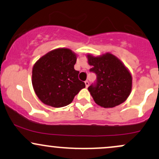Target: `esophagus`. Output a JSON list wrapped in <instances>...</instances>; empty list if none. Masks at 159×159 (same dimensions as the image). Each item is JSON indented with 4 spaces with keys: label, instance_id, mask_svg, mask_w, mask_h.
I'll list each match as a JSON object with an SVG mask.
<instances>
[{
    "label": "esophagus",
    "instance_id": "34e87169",
    "mask_svg": "<svg viewBox=\"0 0 159 159\" xmlns=\"http://www.w3.org/2000/svg\"><path fill=\"white\" fill-rule=\"evenodd\" d=\"M85 85H86V87H89V85H90V83H89V81H86L85 82Z\"/></svg>",
    "mask_w": 159,
    "mask_h": 159
}]
</instances>
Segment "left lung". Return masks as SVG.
<instances>
[{
    "mask_svg": "<svg viewBox=\"0 0 159 159\" xmlns=\"http://www.w3.org/2000/svg\"><path fill=\"white\" fill-rule=\"evenodd\" d=\"M87 57L93 66L90 71L97 76L96 84L88 87L95 102L105 108L124 102L132 91V77L123 62L111 53Z\"/></svg>",
    "mask_w": 159,
    "mask_h": 159,
    "instance_id": "8db88e82",
    "label": "left lung"
}]
</instances>
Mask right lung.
<instances>
[{
  "instance_id": "1",
  "label": "right lung",
  "mask_w": 159,
  "mask_h": 159,
  "mask_svg": "<svg viewBox=\"0 0 159 159\" xmlns=\"http://www.w3.org/2000/svg\"><path fill=\"white\" fill-rule=\"evenodd\" d=\"M77 54L66 48H56L36 62L32 70L35 93L45 105L54 107L66 106L84 88L74 69Z\"/></svg>"
}]
</instances>
